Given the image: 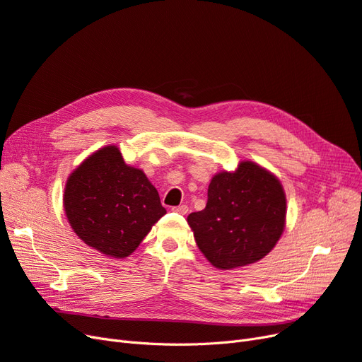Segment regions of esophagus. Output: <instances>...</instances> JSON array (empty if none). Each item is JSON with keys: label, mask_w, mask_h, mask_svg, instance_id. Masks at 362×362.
Segmentation results:
<instances>
[{"label": "esophagus", "mask_w": 362, "mask_h": 362, "mask_svg": "<svg viewBox=\"0 0 362 362\" xmlns=\"http://www.w3.org/2000/svg\"><path fill=\"white\" fill-rule=\"evenodd\" d=\"M188 206H185V204H182V206H177V207H173V211H176V213H180V215H186V213H188Z\"/></svg>", "instance_id": "obj_1"}]
</instances>
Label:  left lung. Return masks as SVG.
Segmentation results:
<instances>
[{
	"mask_svg": "<svg viewBox=\"0 0 362 362\" xmlns=\"http://www.w3.org/2000/svg\"><path fill=\"white\" fill-rule=\"evenodd\" d=\"M286 195L269 170L242 160L211 177L207 204L188 216L197 246L221 270L262 259L285 230Z\"/></svg>",
	"mask_w": 362,
	"mask_h": 362,
	"instance_id": "left-lung-1",
	"label": "left lung"
}]
</instances>
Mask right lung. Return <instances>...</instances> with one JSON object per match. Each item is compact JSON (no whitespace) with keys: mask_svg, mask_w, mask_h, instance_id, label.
<instances>
[{"mask_svg":"<svg viewBox=\"0 0 362 362\" xmlns=\"http://www.w3.org/2000/svg\"><path fill=\"white\" fill-rule=\"evenodd\" d=\"M64 209L78 238L113 258L129 257L167 213L155 186L116 146L101 147L70 174Z\"/></svg>","mask_w":362,"mask_h":362,"instance_id":"1","label":"right lung"}]
</instances>
